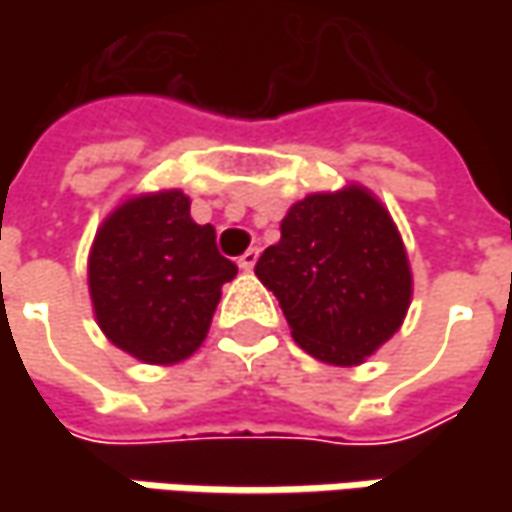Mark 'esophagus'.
I'll use <instances>...</instances> for the list:
<instances>
[{"mask_svg": "<svg viewBox=\"0 0 512 512\" xmlns=\"http://www.w3.org/2000/svg\"><path fill=\"white\" fill-rule=\"evenodd\" d=\"M256 259H259V250H256V247H250V250H245V253L239 256V267H242V270H253Z\"/></svg>", "mask_w": 512, "mask_h": 512, "instance_id": "esophagus-1", "label": "esophagus"}]
</instances>
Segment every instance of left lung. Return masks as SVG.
Here are the masks:
<instances>
[{"mask_svg":"<svg viewBox=\"0 0 512 512\" xmlns=\"http://www.w3.org/2000/svg\"><path fill=\"white\" fill-rule=\"evenodd\" d=\"M256 276L279 299L293 339L342 367L364 362L402 327L413 285L399 230L362 187L290 207Z\"/></svg>","mask_w":512,"mask_h":512,"instance_id":"obj_1","label":"left lung"}]
</instances>
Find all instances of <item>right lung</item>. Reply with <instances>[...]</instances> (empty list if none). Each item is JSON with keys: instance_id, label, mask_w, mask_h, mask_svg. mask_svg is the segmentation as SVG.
<instances>
[{"instance_id": "1", "label": "right lung", "mask_w": 512, "mask_h": 512, "mask_svg": "<svg viewBox=\"0 0 512 512\" xmlns=\"http://www.w3.org/2000/svg\"><path fill=\"white\" fill-rule=\"evenodd\" d=\"M236 265L216 247V230L190 219L182 190L122 205L90 250L88 282L99 327L148 364L187 359L205 342L222 285Z\"/></svg>"}]
</instances>
